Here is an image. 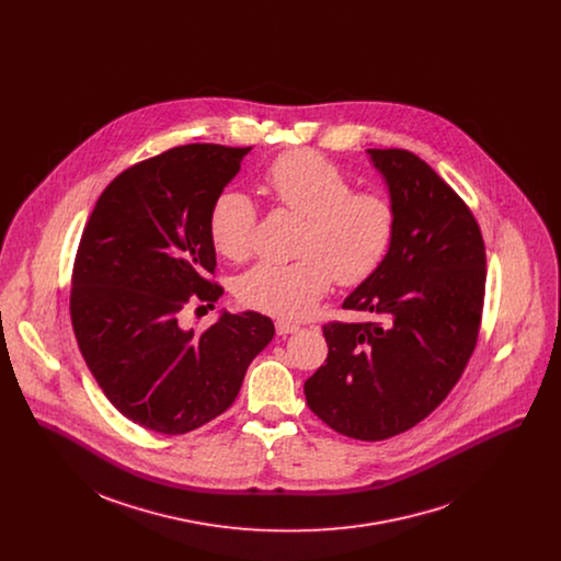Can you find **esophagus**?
Listing matches in <instances>:
<instances>
[{
	"instance_id": "34e87169",
	"label": "esophagus",
	"mask_w": 561,
	"mask_h": 561,
	"mask_svg": "<svg viewBox=\"0 0 561 561\" xmlns=\"http://www.w3.org/2000/svg\"><path fill=\"white\" fill-rule=\"evenodd\" d=\"M300 330V325L298 323H291V321L278 320L276 321V332L280 334V336H285V334H294V332H298Z\"/></svg>"
}]
</instances>
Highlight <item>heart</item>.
Wrapping results in <instances>:
<instances>
[{"label": "heart", "mask_w": 561, "mask_h": 561, "mask_svg": "<svg viewBox=\"0 0 561 561\" xmlns=\"http://www.w3.org/2000/svg\"><path fill=\"white\" fill-rule=\"evenodd\" d=\"M270 198L305 218L291 263H256L236 283L248 309L280 318L311 316L332 278L341 285L367 280L385 261L396 236V207L378 190H354L336 163L309 149L278 156L263 174ZM256 207L236 187L222 190L207 216L216 252L243 261L252 252Z\"/></svg>", "instance_id": "1"}]
</instances>
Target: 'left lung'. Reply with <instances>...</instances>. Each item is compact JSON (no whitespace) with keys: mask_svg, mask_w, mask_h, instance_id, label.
Segmentation results:
<instances>
[{"mask_svg":"<svg viewBox=\"0 0 561 561\" xmlns=\"http://www.w3.org/2000/svg\"><path fill=\"white\" fill-rule=\"evenodd\" d=\"M389 185L396 236L343 302L374 321L323 325L325 365L305 382L334 432L385 440L423 421L460 380L480 334L485 248L467 203L403 149H367Z\"/></svg>","mask_w":561,"mask_h":561,"instance_id":"1","label":"left lung"}]
</instances>
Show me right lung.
I'll return each mask as SVG.
<instances>
[{
    "instance_id": "add662e5",
    "label": "right lung",
    "mask_w": 561,
    "mask_h": 561,
    "mask_svg": "<svg viewBox=\"0 0 561 561\" xmlns=\"http://www.w3.org/2000/svg\"><path fill=\"white\" fill-rule=\"evenodd\" d=\"M250 149L185 145L140 161L103 190L81 233L71 287L81 356L114 408L147 430L185 434L222 414L274 336L254 311H222L201 332L183 325L185 305L214 309L225 291L209 280L207 216Z\"/></svg>"
}]
</instances>
